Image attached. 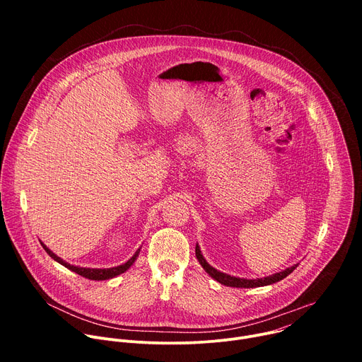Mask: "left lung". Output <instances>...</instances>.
<instances>
[{
	"label": "left lung",
	"instance_id": "8db88e82",
	"mask_svg": "<svg viewBox=\"0 0 362 362\" xmlns=\"http://www.w3.org/2000/svg\"><path fill=\"white\" fill-rule=\"evenodd\" d=\"M196 257L199 264L202 265V268L209 274V276H212L215 281H218L219 284L225 285V286H232V288H257V286H267V285H272L275 282H279L282 281L284 278H286L289 274L293 272V269L298 267V264L281 271V272H276L274 275H269V276H265V278H256V279H245V278H238V276H230L228 274H223L218 269H215L214 267H211L208 262H206V259L203 257L202 252H200V247L199 245L196 243Z\"/></svg>",
	"mask_w": 362,
	"mask_h": 362
}]
</instances>
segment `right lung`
Masks as SVG:
<instances>
[{
  "mask_svg": "<svg viewBox=\"0 0 362 362\" xmlns=\"http://www.w3.org/2000/svg\"><path fill=\"white\" fill-rule=\"evenodd\" d=\"M40 243H41V246L44 247V250L53 257V259L56 261V262H59V264H62L63 267H66L67 269H70V271H73V272H76V274H78V275H81V276H84V278H87V279H91V281H106V279H112V278H115V276H117V275H120V274H124L133 264H134V261L137 259V256H139V253H140V247L136 250V253L130 257V259L126 262V264H123V265H119V267H115V268H103V269H100V268H80V267H74V265H70L69 262H66V261H63L60 256H57L53 250H49L41 240H40Z\"/></svg>",
  "mask_w": 362,
  "mask_h": 362,
  "instance_id": "obj_1",
  "label": "right lung"
}]
</instances>
